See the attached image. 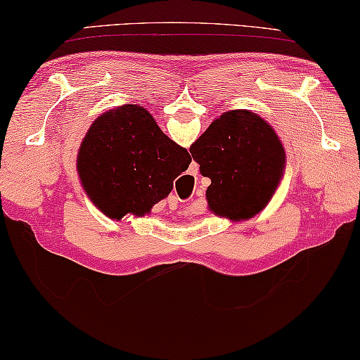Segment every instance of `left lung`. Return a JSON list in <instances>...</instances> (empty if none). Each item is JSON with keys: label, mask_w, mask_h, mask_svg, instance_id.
I'll list each match as a JSON object with an SVG mask.
<instances>
[{"label": "left lung", "mask_w": 360, "mask_h": 360, "mask_svg": "<svg viewBox=\"0 0 360 360\" xmlns=\"http://www.w3.org/2000/svg\"><path fill=\"white\" fill-rule=\"evenodd\" d=\"M202 176L207 207L216 216L247 221L262 212L285 167L283 144L269 123L250 110L222 113L191 144Z\"/></svg>", "instance_id": "left-lung-1"}]
</instances>
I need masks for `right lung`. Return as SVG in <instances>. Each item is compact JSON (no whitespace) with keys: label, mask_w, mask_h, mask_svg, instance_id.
<instances>
[{"label":"right lung","mask_w":360,"mask_h":360,"mask_svg":"<svg viewBox=\"0 0 360 360\" xmlns=\"http://www.w3.org/2000/svg\"><path fill=\"white\" fill-rule=\"evenodd\" d=\"M188 150L160 131L146 108L133 103L102 113L77 154V174L91 201L110 219L144 216L188 169Z\"/></svg>","instance_id":"obj_1"}]
</instances>
